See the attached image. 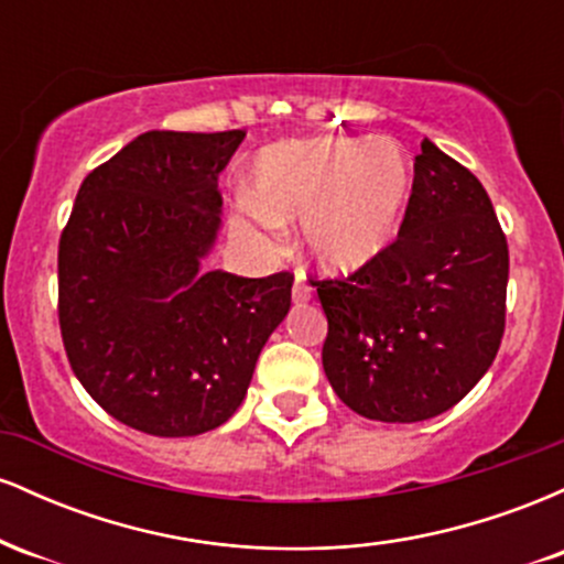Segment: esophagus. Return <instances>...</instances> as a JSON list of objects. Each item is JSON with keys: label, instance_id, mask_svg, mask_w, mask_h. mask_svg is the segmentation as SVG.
<instances>
[{"label": "esophagus", "instance_id": "obj_1", "mask_svg": "<svg viewBox=\"0 0 564 564\" xmlns=\"http://www.w3.org/2000/svg\"><path fill=\"white\" fill-rule=\"evenodd\" d=\"M310 294H313V289H310L307 281H304V278L296 273L294 286H291V300H294L296 304H302V302L310 300Z\"/></svg>", "mask_w": 564, "mask_h": 564}]
</instances>
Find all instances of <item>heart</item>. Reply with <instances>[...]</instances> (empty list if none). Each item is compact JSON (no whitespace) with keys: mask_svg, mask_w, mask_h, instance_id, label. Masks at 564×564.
Listing matches in <instances>:
<instances>
[{"mask_svg":"<svg viewBox=\"0 0 564 564\" xmlns=\"http://www.w3.org/2000/svg\"><path fill=\"white\" fill-rule=\"evenodd\" d=\"M413 193V159L392 138L281 142L251 172L236 228L249 238L302 223L307 260L328 275L366 270L394 243Z\"/></svg>","mask_w":564,"mask_h":564,"instance_id":"b5f03b06","label":"heart"}]
</instances>
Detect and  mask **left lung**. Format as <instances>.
<instances>
[{
    "label": "left lung",
    "instance_id": "1",
    "mask_svg": "<svg viewBox=\"0 0 564 564\" xmlns=\"http://www.w3.org/2000/svg\"><path fill=\"white\" fill-rule=\"evenodd\" d=\"M507 281V238L480 180L424 140L398 241L360 273L315 283L328 384L373 422L440 416L494 364Z\"/></svg>",
    "mask_w": 564,
    "mask_h": 564
}]
</instances>
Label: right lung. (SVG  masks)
<instances>
[{
  "instance_id": "add662e5",
  "label": "right lung",
  "mask_w": 564,
  "mask_h": 564,
  "mask_svg": "<svg viewBox=\"0 0 564 564\" xmlns=\"http://www.w3.org/2000/svg\"><path fill=\"white\" fill-rule=\"evenodd\" d=\"M246 138L145 132L87 174L57 251V315L76 379L116 422L156 437L217 430L243 403L294 275L204 270L217 183Z\"/></svg>"
}]
</instances>
